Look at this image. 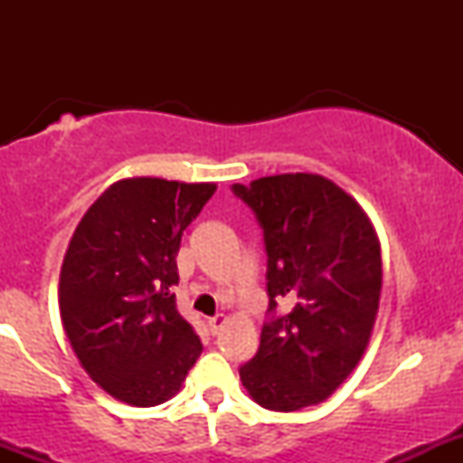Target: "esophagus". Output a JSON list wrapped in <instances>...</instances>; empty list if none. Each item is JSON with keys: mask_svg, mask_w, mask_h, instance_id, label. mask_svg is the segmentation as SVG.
<instances>
[{"mask_svg": "<svg viewBox=\"0 0 463 463\" xmlns=\"http://www.w3.org/2000/svg\"><path fill=\"white\" fill-rule=\"evenodd\" d=\"M223 325H226V316H214V318L208 320V326L213 334H219L223 329Z\"/></svg>", "mask_w": 463, "mask_h": 463, "instance_id": "34e87169", "label": "esophagus"}]
</instances>
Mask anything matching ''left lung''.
I'll use <instances>...</instances> for the list:
<instances>
[{
  "mask_svg": "<svg viewBox=\"0 0 463 463\" xmlns=\"http://www.w3.org/2000/svg\"><path fill=\"white\" fill-rule=\"evenodd\" d=\"M264 228L269 311L241 385L275 412L318 405L370 345L383 287L381 241L361 203L322 175L261 176L232 185Z\"/></svg>",
  "mask_w": 463,
  "mask_h": 463,
  "instance_id": "obj_1",
  "label": "left lung"
}]
</instances>
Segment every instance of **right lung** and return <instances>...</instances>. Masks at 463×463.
<instances>
[{
  "label": "right lung",
  "instance_id": "1",
  "mask_svg": "<svg viewBox=\"0 0 463 463\" xmlns=\"http://www.w3.org/2000/svg\"><path fill=\"white\" fill-rule=\"evenodd\" d=\"M217 184L132 176L111 184L78 223L60 269V318L82 370L137 408L165 403L202 354L176 311L181 235Z\"/></svg>",
  "mask_w": 463,
  "mask_h": 463
}]
</instances>
